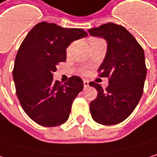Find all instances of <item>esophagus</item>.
Wrapping results in <instances>:
<instances>
[{
	"label": "esophagus",
	"instance_id": "esophagus-1",
	"mask_svg": "<svg viewBox=\"0 0 157 157\" xmlns=\"http://www.w3.org/2000/svg\"><path fill=\"white\" fill-rule=\"evenodd\" d=\"M83 86H84V88L89 87V82L88 81H83Z\"/></svg>",
	"mask_w": 157,
	"mask_h": 157
}]
</instances>
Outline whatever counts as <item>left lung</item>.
Listing matches in <instances>:
<instances>
[{
  "label": "left lung",
  "instance_id": "8db88e82",
  "mask_svg": "<svg viewBox=\"0 0 157 157\" xmlns=\"http://www.w3.org/2000/svg\"><path fill=\"white\" fill-rule=\"evenodd\" d=\"M93 37L107 41V52L99 67V76L108 77L103 90L91 82L98 97L90 104L92 119L105 126L116 125L133 113L143 93L147 67L144 51L133 35L119 24L108 23L89 30Z\"/></svg>",
  "mask_w": 157,
  "mask_h": 157
}]
</instances>
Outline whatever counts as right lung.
Wrapping results in <instances>:
<instances>
[{
    "label": "right lung",
    "mask_w": 157,
    "mask_h": 157,
    "mask_svg": "<svg viewBox=\"0 0 157 157\" xmlns=\"http://www.w3.org/2000/svg\"><path fill=\"white\" fill-rule=\"evenodd\" d=\"M87 36L82 29L42 22L31 29L20 45L13 69L17 96L25 113L38 125L57 126L68 119L83 82L74 75L61 84L53 81V72L59 63L66 61L67 46Z\"/></svg>",
    "instance_id": "right-lung-1"
}]
</instances>
